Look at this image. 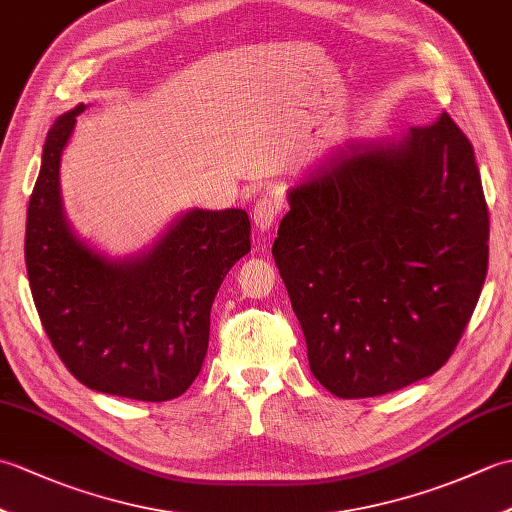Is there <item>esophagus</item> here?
Returning <instances> with one entry per match:
<instances>
[{"instance_id": "1", "label": "esophagus", "mask_w": 512, "mask_h": 512, "mask_svg": "<svg viewBox=\"0 0 512 512\" xmlns=\"http://www.w3.org/2000/svg\"><path fill=\"white\" fill-rule=\"evenodd\" d=\"M281 211V202L277 200V195L266 193L262 198L257 200L255 209H253V222L259 228V231L266 233L273 228V224L277 222V215Z\"/></svg>"}]
</instances>
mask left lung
I'll use <instances>...</instances> for the list:
<instances>
[{
  "label": "left lung",
  "instance_id": "1",
  "mask_svg": "<svg viewBox=\"0 0 512 512\" xmlns=\"http://www.w3.org/2000/svg\"><path fill=\"white\" fill-rule=\"evenodd\" d=\"M288 204L273 257L314 378L339 398H372L436 374L488 268L480 169L449 114L328 151Z\"/></svg>",
  "mask_w": 512,
  "mask_h": 512
}]
</instances>
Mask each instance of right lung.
I'll return each mask as SVG.
<instances>
[{
  "instance_id": "1",
  "label": "right lung",
  "mask_w": 512,
  "mask_h": 512,
  "mask_svg": "<svg viewBox=\"0 0 512 512\" xmlns=\"http://www.w3.org/2000/svg\"><path fill=\"white\" fill-rule=\"evenodd\" d=\"M85 103L46 136L26 217V268L43 330L70 374L101 394L162 402L200 374L211 306L250 250L242 209H189L154 244L110 257L72 231L61 202V156Z\"/></svg>"
}]
</instances>
